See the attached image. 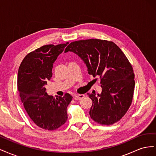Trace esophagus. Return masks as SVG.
I'll return each mask as SVG.
<instances>
[{"label": "esophagus", "mask_w": 156, "mask_h": 156, "mask_svg": "<svg viewBox=\"0 0 156 156\" xmlns=\"http://www.w3.org/2000/svg\"><path fill=\"white\" fill-rule=\"evenodd\" d=\"M84 97V94H75L73 96V99L75 100H80Z\"/></svg>", "instance_id": "1"}]
</instances>
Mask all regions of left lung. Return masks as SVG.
Masks as SVG:
<instances>
[{
    "instance_id": "obj_1",
    "label": "left lung",
    "mask_w": 156,
    "mask_h": 156,
    "mask_svg": "<svg viewBox=\"0 0 156 156\" xmlns=\"http://www.w3.org/2000/svg\"><path fill=\"white\" fill-rule=\"evenodd\" d=\"M68 51L84 61L90 75L100 79L101 93H87L92 101L91 119L107 126L119 121L131 104L135 88L133 69L124 53L114 42L98 39L73 41L65 49Z\"/></svg>"
}]
</instances>
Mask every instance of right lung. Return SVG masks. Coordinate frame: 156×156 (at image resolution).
<instances>
[{
	"instance_id": "1",
	"label": "right lung",
	"mask_w": 156,
	"mask_h": 156,
	"mask_svg": "<svg viewBox=\"0 0 156 156\" xmlns=\"http://www.w3.org/2000/svg\"><path fill=\"white\" fill-rule=\"evenodd\" d=\"M68 44L46 45L28 54L18 70L17 88L28 115L41 128L53 131L67 121V107L73 97L49 96L44 87L52 77L53 63Z\"/></svg>"
}]
</instances>
